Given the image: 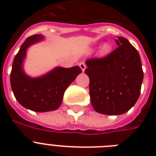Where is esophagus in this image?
<instances>
[{"mask_svg":"<svg viewBox=\"0 0 156 156\" xmlns=\"http://www.w3.org/2000/svg\"><path fill=\"white\" fill-rule=\"evenodd\" d=\"M79 66H80L81 69L83 70V72H84L86 69V68H87V66H86V64L84 63V62H81L80 64H79Z\"/></svg>","mask_w":156,"mask_h":156,"instance_id":"obj_1","label":"esophagus"}]
</instances>
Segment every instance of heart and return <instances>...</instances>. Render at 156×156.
I'll list each match as a JSON object with an SVG mask.
<instances>
[{
    "label": "heart",
    "instance_id": "obj_1",
    "mask_svg": "<svg viewBox=\"0 0 156 156\" xmlns=\"http://www.w3.org/2000/svg\"><path fill=\"white\" fill-rule=\"evenodd\" d=\"M108 46L107 44L104 45V47H103V50H104V51H106V50L108 49Z\"/></svg>",
    "mask_w": 156,
    "mask_h": 156
}]
</instances>
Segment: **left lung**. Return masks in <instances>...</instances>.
<instances>
[{
  "label": "left lung",
  "mask_w": 156,
  "mask_h": 156,
  "mask_svg": "<svg viewBox=\"0 0 156 156\" xmlns=\"http://www.w3.org/2000/svg\"><path fill=\"white\" fill-rule=\"evenodd\" d=\"M115 41L118 47L108 56L86 61L90 102L95 111L105 115L128 112L138 100L143 80L137 49L126 38Z\"/></svg>",
  "instance_id": "1"
}]
</instances>
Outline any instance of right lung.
Listing matches in <instances>:
<instances>
[{
  "instance_id": "add662e5",
  "label": "right lung",
  "mask_w": 156,
  "mask_h": 156,
  "mask_svg": "<svg viewBox=\"0 0 156 156\" xmlns=\"http://www.w3.org/2000/svg\"><path fill=\"white\" fill-rule=\"evenodd\" d=\"M44 40L42 35H34L24 41L13 60L10 73V84L18 102L27 109L38 112L56 110L63 100L66 88L73 83L82 69L56 67L46 74L31 78L23 70V61L30 45Z\"/></svg>"
}]
</instances>
